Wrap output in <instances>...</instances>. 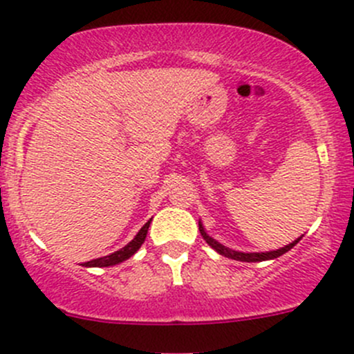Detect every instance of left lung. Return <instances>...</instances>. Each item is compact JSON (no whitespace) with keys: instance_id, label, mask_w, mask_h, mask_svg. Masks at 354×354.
Masks as SVG:
<instances>
[{"instance_id":"8db88e82","label":"left lung","mask_w":354,"mask_h":354,"mask_svg":"<svg viewBox=\"0 0 354 354\" xmlns=\"http://www.w3.org/2000/svg\"><path fill=\"white\" fill-rule=\"evenodd\" d=\"M199 232H201L203 239L206 240L207 245L213 247L214 250H216L218 254H221V256L228 257V259H235V261H242V262H262V261H271V259H276L279 256H283V254L288 252V250L293 249L295 245H297L298 242L301 240V236H298L297 240H293L291 243H288V245L281 247V249H276V250H269V252H240V250H233L230 247L223 245V243H220L218 240H214L213 236L207 235V232L204 230L203 223L199 221Z\"/></svg>"}]
</instances>
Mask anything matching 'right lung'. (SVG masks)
Masks as SVG:
<instances>
[{"mask_svg":"<svg viewBox=\"0 0 354 354\" xmlns=\"http://www.w3.org/2000/svg\"><path fill=\"white\" fill-rule=\"evenodd\" d=\"M150 223H151V218L150 221H147V223L141 227V230L136 233V236H134L133 240H131L127 245H124L122 249L115 250V252L109 254V256L105 257H98V259H93V261H88L85 262V268H109V266H115L119 264V262H124L127 261L131 256H134V254L140 250V247L143 245L145 239H147V233H148V228H150Z\"/></svg>","mask_w":354,"mask_h":354,"instance_id":"add662e5","label":"right lung"}]
</instances>
